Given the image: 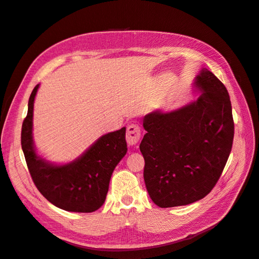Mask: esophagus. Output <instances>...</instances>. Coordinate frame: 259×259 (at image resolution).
I'll list each match as a JSON object with an SVG mask.
<instances>
[{
    "label": "esophagus",
    "instance_id": "1",
    "mask_svg": "<svg viewBox=\"0 0 259 259\" xmlns=\"http://www.w3.org/2000/svg\"><path fill=\"white\" fill-rule=\"evenodd\" d=\"M140 139V127L136 123H132L127 125V133H126V140L130 146L136 145Z\"/></svg>",
    "mask_w": 259,
    "mask_h": 259
}]
</instances>
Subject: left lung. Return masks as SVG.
<instances>
[{
  "label": "left lung",
  "mask_w": 259,
  "mask_h": 259,
  "mask_svg": "<svg viewBox=\"0 0 259 259\" xmlns=\"http://www.w3.org/2000/svg\"><path fill=\"white\" fill-rule=\"evenodd\" d=\"M194 85L202 94L193 103L144 117L147 133L139 146L144 179L160 207L187 205L206 197L231 152L234 123L228 91L205 68Z\"/></svg>",
  "instance_id": "1"
}]
</instances>
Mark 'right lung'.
Wrapping results in <instances>:
<instances>
[{
    "instance_id": "1",
    "label": "right lung",
    "mask_w": 259,
    "mask_h": 259,
    "mask_svg": "<svg viewBox=\"0 0 259 259\" xmlns=\"http://www.w3.org/2000/svg\"><path fill=\"white\" fill-rule=\"evenodd\" d=\"M38 84L31 93L28 113L22 122L21 148L37 190L52 204L76 213H92L105 203L115 166L127 152L125 131L101 136L79 159L54 165L35 152L32 139L33 104Z\"/></svg>"
}]
</instances>
